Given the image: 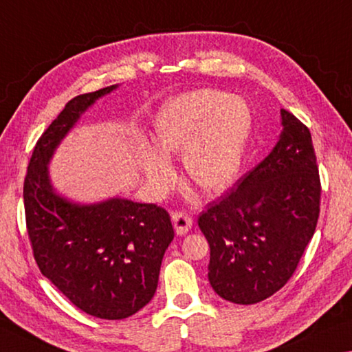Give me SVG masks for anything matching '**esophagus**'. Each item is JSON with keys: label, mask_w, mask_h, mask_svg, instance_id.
Listing matches in <instances>:
<instances>
[{"label": "esophagus", "mask_w": 352, "mask_h": 352, "mask_svg": "<svg viewBox=\"0 0 352 352\" xmlns=\"http://www.w3.org/2000/svg\"><path fill=\"white\" fill-rule=\"evenodd\" d=\"M171 220H173V226H175L177 236L187 234L193 225V220L190 215H187L184 212H175L171 215Z\"/></svg>", "instance_id": "esophagus-1"}]
</instances>
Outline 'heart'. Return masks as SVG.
<instances>
[{
  "mask_svg": "<svg viewBox=\"0 0 352 352\" xmlns=\"http://www.w3.org/2000/svg\"><path fill=\"white\" fill-rule=\"evenodd\" d=\"M252 118L239 97L215 89L182 94L164 107L154 122L153 149L138 148V164L154 192L168 188L175 175L166 164L182 155L187 181L204 193L220 192L236 179Z\"/></svg>",
  "mask_w": 352,
  "mask_h": 352,
  "instance_id": "1",
  "label": "heart"
}]
</instances>
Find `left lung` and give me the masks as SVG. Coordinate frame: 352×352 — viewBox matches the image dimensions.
<instances>
[{"label":"left lung","mask_w":352,"mask_h":352,"mask_svg":"<svg viewBox=\"0 0 352 352\" xmlns=\"http://www.w3.org/2000/svg\"><path fill=\"white\" fill-rule=\"evenodd\" d=\"M280 120L267 157L198 219L210 247L209 283L232 304H256L283 288L318 223L321 184L310 131L283 108Z\"/></svg>","instance_id":"obj_1"}]
</instances>
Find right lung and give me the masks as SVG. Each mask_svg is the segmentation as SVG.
Wrapping results in <instances>:
<instances>
[{
	"label": "right lung",
	"instance_id": "add662e5",
	"mask_svg": "<svg viewBox=\"0 0 352 352\" xmlns=\"http://www.w3.org/2000/svg\"><path fill=\"white\" fill-rule=\"evenodd\" d=\"M120 85L74 97L39 138L25 177L26 226L41 272L80 310L124 320L153 299L175 231L155 204L111 197L80 203L56 190L50 162L82 116Z\"/></svg>",
	"mask_w": 352,
	"mask_h": 352
}]
</instances>
